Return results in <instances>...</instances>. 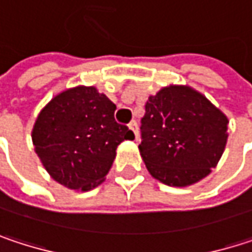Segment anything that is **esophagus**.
<instances>
[{
	"label": "esophagus",
	"mask_w": 252,
	"mask_h": 252,
	"mask_svg": "<svg viewBox=\"0 0 252 252\" xmlns=\"http://www.w3.org/2000/svg\"><path fill=\"white\" fill-rule=\"evenodd\" d=\"M128 128L134 132V135H135V138H138V126H137V121L135 120H132V121H129V124H128Z\"/></svg>",
	"instance_id": "1"
}]
</instances>
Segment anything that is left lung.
<instances>
[{"label": "left lung", "mask_w": 252, "mask_h": 252, "mask_svg": "<svg viewBox=\"0 0 252 252\" xmlns=\"http://www.w3.org/2000/svg\"><path fill=\"white\" fill-rule=\"evenodd\" d=\"M227 118L203 94L171 86L150 96L141 118V158L166 185H191L215 168L226 146Z\"/></svg>", "instance_id": "8db88e82"}]
</instances>
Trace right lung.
I'll return each instance as SVG.
<instances>
[{"instance_id": "add662e5", "label": "right lung", "mask_w": 252, "mask_h": 252, "mask_svg": "<svg viewBox=\"0 0 252 252\" xmlns=\"http://www.w3.org/2000/svg\"><path fill=\"white\" fill-rule=\"evenodd\" d=\"M117 106L94 87H74L55 96L39 114L32 140L45 169L57 182L87 191L100 185L115 150L134 132L115 121Z\"/></svg>"}]
</instances>
